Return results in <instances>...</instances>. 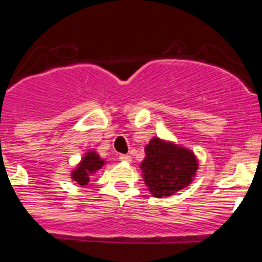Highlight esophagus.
Listing matches in <instances>:
<instances>
[{
    "mask_svg": "<svg viewBox=\"0 0 262 262\" xmlns=\"http://www.w3.org/2000/svg\"><path fill=\"white\" fill-rule=\"evenodd\" d=\"M119 160L124 161V162H130L132 157L129 155H120V156H119Z\"/></svg>",
    "mask_w": 262,
    "mask_h": 262,
    "instance_id": "esophagus-1",
    "label": "esophagus"
}]
</instances>
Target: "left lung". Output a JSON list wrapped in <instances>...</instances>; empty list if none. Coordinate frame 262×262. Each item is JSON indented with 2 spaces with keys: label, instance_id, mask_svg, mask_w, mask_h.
Returning <instances> with one entry per match:
<instances>
[{
  "label": "left lung",
  "instance_id": "8db88e82",
  "mask_svg": "<svg viewBox=\"0 0 262 262\" xmlns=\"http://www.w3.org/2000/svg\"><path fill=\"white\" fill-rule=\"evenodd\" d=\"M141 168L153 196H170L191 182L198 161L190 150L153 138L146 147Z\"/></svg>",
  "mask_w": 262,
  "mask_h": 262
}]
</instances>
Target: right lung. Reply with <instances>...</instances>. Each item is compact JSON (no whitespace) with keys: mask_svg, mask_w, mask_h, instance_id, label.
<instances>
[{"mask_svg":"<svg viewBox=\"0 0 262 262\" xmlns=\"http://www.w3.org/2000/svg\"><path fill=\"white\" fill-rule=\"evenodd\" d=\"M102 166H104V161L96 153H87L83 157V160L81 161L80 165H78V167L76 168L75 172L72 173V179L78 185L83 186V185H86L90 181V176L94 172H96L97 170H100Z\"/></svg>","mask_w":262,"mask_h":262,"instance_id":"obj_1","label":"right lung"}]
</instances>
